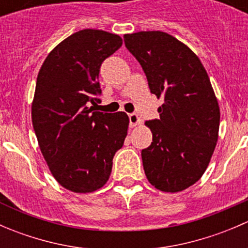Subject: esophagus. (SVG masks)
Masks as SVG:
<instances>
[{
  "label": "esophagus",
  "instance_id": "34e87169",
  "mask_svg": "<svg viewBox=\"0 0 248 248\" xmlns=\"http://www.w3.org/2000/svg\"><path fill=\"white\" fill-rule=\"evenodd\" d=\"M128 117H129V126L131 127H136L137 124H139L140 122H141V120H140V117L136 114V112L129 114Z\"/></svg>",
  "mask_w": 248,
  "mask_h": 248
}]
</instances>
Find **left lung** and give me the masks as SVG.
Instances as JSON below:
<instances>
[{"label":"left lung","instance_id":"1","mask_svg":"<svg viewBox=\"0 0 248 248\" xmlns=\"http://www.w3.org/2000/svg\"><path fill=\"white\" fill-rule=\"evenodd\" d=\"M124 46L142 67L151 93L163 97L159 119L145 122L152 142L141 151L145 175L163 192L196 184L218 139L219 107L196 54L162 31L124 34Z\"/></svg>","mask_w":248,"mask_h":248}]
</instances>
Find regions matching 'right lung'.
<instances>
[{"label":"right lung","mask_w":248,"mask_h":248,"mask_svg":"<svg viewBox=\"0 0 248 248\" xmlns=\"http://www.w3.org/2000/svg\"><path fill=\"white\" fill-rule=\"evenodd\" d=\"M122 46L117 34L81 30L47 55L37 77L32 124L52 176L64 188L90 193L103 187L124 145L126 112L94 111L101 102L102 62Z\"/></svg>","instance_id":"right-lung-1"}]
</instances>
